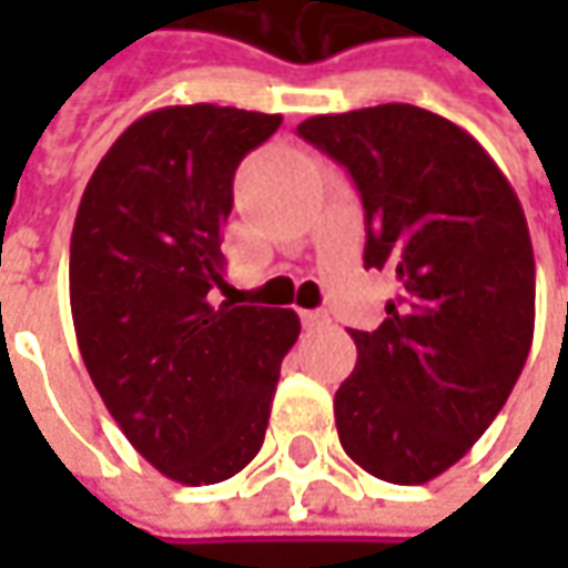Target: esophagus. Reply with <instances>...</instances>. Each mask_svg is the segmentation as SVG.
I'll return each instance as SVG.
<instances>
[{"instance_id":"34e87169","label":"esophagus","mask_w":568,"mask_h":568,"mask_svg":"<svg viewBox=\"0 0 568 568\" xmlns=\"http://www.w3.org/2000/svg\"><path fill=\"white\" fill-rule=\"evenodd\" d=\"M300 318H303V328H310V332L328 325V313H322V310H306V313H300Z\"/></svg>"}]
</instances>
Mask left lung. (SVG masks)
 Returning <instances> with one entry per match:
<instances>
[{"label": "left lung", "mask_w": 568, "mask_h": 568, "mask_svg": "<svg viewBox=\"0 0 568 568\" xmlns=\"http://www.w3.org/2000/svg\"><path fill=\"white\" fill-rule=\"evenodd\" d=\"M300 139L347 166L366 211V268L402 294L335 392L344 452L417 487L452 468L521 376L535 338V250L521 202L465 129L410 103L328 113Z\"/></svg>", "instance_id": "8db88e82"}]
</instances>
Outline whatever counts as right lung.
Returning <instances> with one entry per match:
<instances>
[{
	"label": "right lung",
	"mask_w": 568,
	"mask_h": 568,
	"mask_svg": "<svg viewBox=\"0 0 568 568\" xmlns=\"http://www.w3.org/2000/svg\"><path fill=\"white\" fill-rule=\"evenodd\" d=\"M277 113L192 103L135 120L78 205L69 296L78 351L125 439L164 477L207 487L265 443L294 310L214 306L233 173Z\"/></svg>",
	"instance_id": "1"
}]
</instances>
